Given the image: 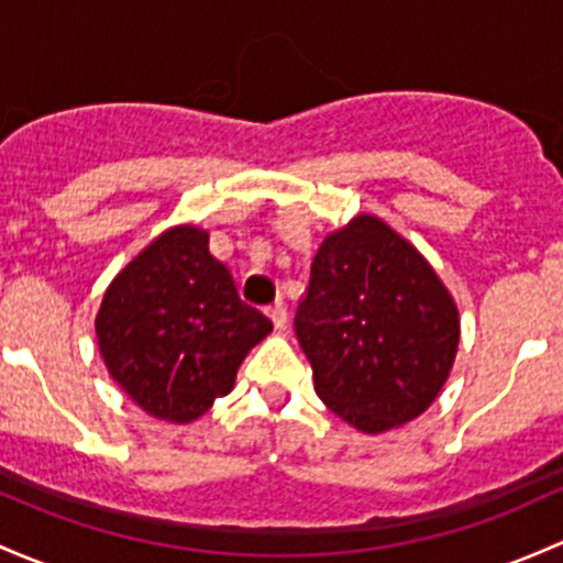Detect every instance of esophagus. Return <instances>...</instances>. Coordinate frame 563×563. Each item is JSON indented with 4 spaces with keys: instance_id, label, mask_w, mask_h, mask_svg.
I'll list each match as a JSON object with an SVG mask.
<instances>
[{
    "instance_id": "1",
    "label": "esophagus",
    "mask_w": 563,
    "mask_h": 563,
    "mask_svg": "<svg viewBox=\"0 0 563 563\" xmlns=\"http://www.w3.org/2000/svg\"><path fill=\"white\" fill-rule=\"evenodd\" d=\"M266 312H269V318H272V323H275V329L286 327L288 312H286V305H283V301H275V305H269V307H266Z\"/></svg>"
}]
</instances>
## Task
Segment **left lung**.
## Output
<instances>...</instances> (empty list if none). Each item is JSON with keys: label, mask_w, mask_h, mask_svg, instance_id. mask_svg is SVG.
Here are the masks:
<instances>
[{"label": "left lung", "mask_w": 563, "mask_h": 563, "mask_svg": "<svg viewBox=\"0 0 563 563\" xmlns=\"http://www.w3.org/2000/svg\"><path fill=\"white\" fill-rule=\"evenodd\" d=\"M316 394L366 434L418 418L451 372L459 310L429 262L358 216L318 247L294 318Z\"/></svg>", "instance_id": "left-lung-1"}]
</instances>
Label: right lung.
<instances>
[{"instance_id":"add662e5","label":"right lung","mask_w":563,"mask_h":563,"mask_svg":"<svg viewBox=\"0 0 563 563\" xmlns=\"http://www.w3.org/2000/svg\"><path fill=\"white\" fill-rule=\"evenodd\" d=\"M272 331L240 299L232 272L202 229L177 227L153 240L104 294L97 340L118 386L151 416L191 423L227 396L236 369Z\"/></svg>"}]
</instances>
